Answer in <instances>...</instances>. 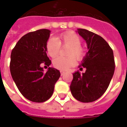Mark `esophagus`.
Returning <instances> with one entry per match:
<instances>
[{
  "label": "esophagus",
  "mask_w": 127,
  "mask_h": 127,
  "mask_svg": "<svg viewBox=\"0 0 127 127\" xmlns=\"http://www.w3.org/2000/svg\"><path fill=\"white\" fill-rule=\"evenodd\" d=\"M64 74H65V72L64 71H63V70H61V76L64 75Z\"/></svg>",
  "instance_id": "esophagus-1"
}]
</instances>
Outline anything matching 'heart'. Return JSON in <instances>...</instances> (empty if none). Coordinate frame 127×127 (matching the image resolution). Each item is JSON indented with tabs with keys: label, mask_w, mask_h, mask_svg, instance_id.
I'll return each instance as SVG.
<instances>
[{
	"label": "heart",
	"mask_w": 127,
	"mask_h": 127,
	"mask_svg": "<svg viewBox=\"0 0 127 127\" xmlns=\"http://www.w3.org/2000/svg\"><path fill=\"white\" fill-rule=\"evenodd\" d=\"M81 42V37L72 31L60 34L57 39L50 38L46 43V51L51 57L55 58L59 54L61 47H68L66 51L68 57H59L55 59L53 61L54 67L66 70L75 64L76 59L78 61L83 60L86 54V49Z\"/></svg>",
	"instance_id": "obj_1"
}]
</instances>
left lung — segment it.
<instances>
[{
	"label": "left lung",
	"instance_id": "obj_1",
	"mask_svg": "<svg viewBox=\"0 0 127 127\" xmlns=\"http://www.w3.org/2000/svg\"><path fill=\"white\" fill-rule=\"evenodd\" d=\"M78 32L84 39L89 49L79 66L86 68L85 73L78 71L72 74L70 86L72 95L84 103L92 102L102 95L110 84L115 71L114 56L112 49L99 35L85 30Z\"/></svg>",
	"mask_w": 127,
	"mask_h": 127
}]
</instances>
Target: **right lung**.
Segmentation results:
<instances>
[{
  "label": "right lung",
  "mask_w": 127,
  "mask_h": 127,
  "mask_svg": "<svg viewBox=\"0 0 127 127\" xmlns=\"http://www.w3.org/2000/svg\"><path fill=\"white\" fill-rule=\"evenodd\" d=\"M51 31L46 29L28 33L22 37L12 51L10 70L19 91L28 100L45 101L51 97L59 78V70L49 67L44 72L41 64L49 66L46 43Z\"/></svg>",
  "instance_id": "add662e5"
}]
</instances>
